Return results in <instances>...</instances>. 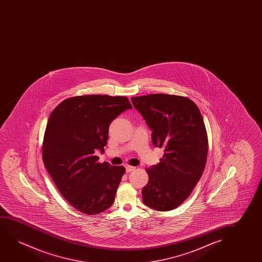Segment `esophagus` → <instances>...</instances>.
Returning <instances> with one entry per match:
<instances>
[{"instance_id":"34e87169","label":"esophagus","mask_w":262,"mask_h":262,"mask_svg":"<svg viewBox=\"0 0 262 262\" xmlns=\"http://www.w3.org/2000/svg\"><path fill=\"white\" fill-rule=\"evenodd\" d=\"M133 170H135V167H134V166H132V165H126V172H133Z\"/></svg>"}]
</instances>
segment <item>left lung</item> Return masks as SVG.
Returning <instances> with one entry per match:
<instances>
[{
	"label": "left lung",
	"instance_id": "left-lung-1",
	"mask_svg": "<svg viewBox=\"0 0 262 262\" xmlns=\"http://www.w3.org/2000/svg\"><path fill=\"white\" fill-rule=\"evenodd\" d=\"M133 106L152 130L156 147L165 154L146 169L145 205L158 211L179 207L201 179L208 157V135L200 109L187 97L151 94L132 97Z\"/></svg>",
	"mask_w": 262,
	"mask_h": 262
}]
</instances>
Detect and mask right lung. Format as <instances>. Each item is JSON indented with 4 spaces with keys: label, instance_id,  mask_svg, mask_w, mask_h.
I'll return each instance as SVG.
<instances>
[{
    "label": "right lung",
    "instance_id": "add662e5",
    "mask_svg": "<svg viewBox=\"0 0 262 262\" xmlns=\"http://www.w3.org/2000/svg\"><path fill=\"white\" fill-rule=\"evenodd\" d=\"M133 106L126 97L88 95L70 97L51 113L43 136V161L70 205L88 215L110 208L123 166L98 163L111 122Z\"/></svg>",
    "mask_w": 262,
    "mask_h": 262
}]
</instances>
